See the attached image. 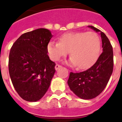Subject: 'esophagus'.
<instances>
[{
	"label": "esophagus",
	"instance_id": "1",
	"mask_svg": "<svg viewBox=\"0 0 122 122\" xmlns=\"http://www.w3.org/2000/svg\"><path fill=\"white\" fill-rule=\"evenodd\" d=\"M60 68H61V66H60L59 64H56V66H55V70H58Z\"/></svg>",
	"mask_w": 122,
	"mask_h": 122
}]
</instances>
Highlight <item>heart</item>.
<instances>
[{"label": "heart", "mask_w": 122, "mask_h": 122, "mask_svg": "<svg viewBox=\"0 0 122 122\" xmlns=\"http://www.w3.org/2000/svg\"><path fill=\"white\" fill-rule=\"evenodd\" d=\"M59 40V42L51 41L47 45V52L52 61H58L69 51L70 63L83 70L93 64L100 55V39L95 32H68Z\"/></svg>", "instance_id": "b5f03b06"}]
</instances>
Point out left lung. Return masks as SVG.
I'll return each instance as SVG.
<instances>
[{
	"instance_id": "1",
	"label": "left lung",
	"mask_w": 122,
	"mask_h": 122,
	"mask_svg": "<svg viewBox=\"0 0 122 122\" xmlns=\"http://www.w3.org/2000/svg\"><path fill=\"white\" fill-rule=\"evenodd\" d=\"M88 27L97 32H100L103 52L93 66L83 72H71L68 80L70 90L77 97L84 100L94 98L103 91L113 69V52L109 39L98 29L92 25Z\"/></svg>"
}]
</instances>
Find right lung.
Instances as JSON below:
<instances>
[{"label":"right lung","mask_w":122,"mask_h":122,"mask_svg":"<svg viewBox=\"0 0 122 122\" xmlns=\"http://www.w3.org/2000/svg\"><path fill=\"white\" fill-rule=\"evenodd\" d=\"M51 31L39 28L22 34L12 46L9 71L19 95L27 102L42 98L55 73L56 64L47 55Z\"/></svg>","instance_id":"add662e5"}]
</instances>
